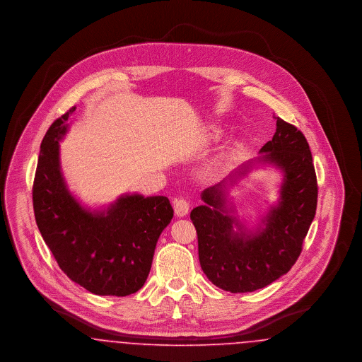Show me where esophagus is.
Wrapping results in <instances>:
<instances>
[{
  "instance_id": "obj_1",
  "label": "esophagus",
  "mask_w": 362,
  "mask_h": 362,
  "mask_svg": "<svg viewBox=\"0 0 362 362\" xmlns=\"http://www.w3.org/2000/svg\"><path fill=\"white\" fill-rule=\"evenodd\" d=\"M173 210L177 217H183L189 213V202L185 198H177L173 201Z\"/></svg>"
}]
</instances>
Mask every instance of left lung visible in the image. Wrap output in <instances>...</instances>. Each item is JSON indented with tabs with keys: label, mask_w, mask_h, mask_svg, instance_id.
<instances>
[{
	"label": "left lung",
	"mask_w": 362,
	"mask_h": 362,
	"mask_svg": "<svg viewBox=\"0 0 362 362\" xmlns=\"http://www.w3.org/2000/svg\"><path fill=\"white\" fill-rule=\"evenodd\" d=\"M255 163L274 165L284 173L280 199L250 231L226 205L227 186ZM205 202L191 210L198 235L199 263L209 281L230 293L254 292L286 274L303 250L317 205V182L304 134L276 117V134L258 158L243 164L228 180L207 187Z\"/></svg>",
	"instance_id": "1"
}]
</instances>
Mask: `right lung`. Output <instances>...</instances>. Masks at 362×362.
I'll return each instance as SVG.
<instances>
[{
  "instance_id": "obj_1",
  "label": "right lung",
  "mask_w": 362,
  "mask_h": 362,
  "mask_svg": "<svg viewBox=\"0 0 362 362\" xmlns=\"http://www.w3.org/2000/svg\"><path fill=\"white\" fill-rule=\"evenodd\" d=\"M76 111L54 121L40 145L33 187L35 220L61 270L93 294L123 297L149 276L156 244L171 223L167 197L122 195L104 210H89L70 194L61 171L59 141Z\"/></svg>"
}]
</instances>
